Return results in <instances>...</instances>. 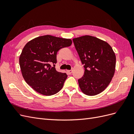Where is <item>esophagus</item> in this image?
<instances>
[{"label":"esophagus","instance_id":"34e87169","mask_svg":"<svg viewBox=\"0 0 134 134\" xmlns=\"http://www.w3.org/2000/svg\"><path fill=\"white\" fill-rule=\"evenodd\" d=\"M66 72H67L68 74H69V75H70V74L72 73V70H67V71H66Z\"/></svg>","mask_w":134,"mask_h":134}]
</instances>
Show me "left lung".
Returning <instances> with one entry per match:
<instances>
[{"mask_svg":"<svg viewBox=\"0 0 134 134\" xmlns=\"http://www.w3.org/2000/svg\"><path fill=\"white\" fill-rule=\"evenodd\" d=\"M84 74L78 80L82 92L95 96L103 92L110 83L116 68V55L109 44L94 36L86 35L72 39Z\"/></svg>","mask_w":134,"mask_h":134,"instance_id":"1","label":"left lung"}]
</instances>
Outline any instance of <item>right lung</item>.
I'll return each mask as SVG.
<instances>
[{
  "instance_id": "add662e5",
  "label": "right lung",
  "mask_w": 134,
  "mask_h": 134,
  "mask_svg": "<svg viewBox=\"0 0 134 134\" xmlns=\"http://www.w3.org/2000/svg\"><path fill=\"white\" fill-rule=\"evenodd\" d=\"M71 43V39L44 35L32 39L24 46L19 59L20 68L26 82L36 92L50 96L62 90L68 75L56 70V54Z\"/></svg>"
}]
</instances>
